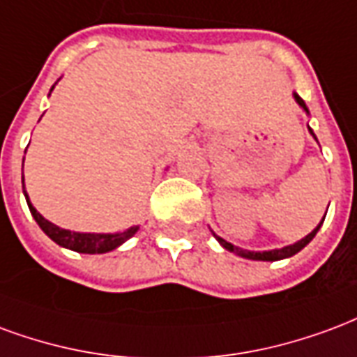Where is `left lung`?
<instances>
[{"label":"left lung","mask_w":357,"mask_h":357,"mask_svg":"<svg viewBox=\"0 0 357 357\" xmlns=\"http://www.w3.org/2000/svg\"><path fill=\"white\" fill-rule=\"evenodd\" d=\"M293 96H295V100L296 104L303 108L306 114H310L308 112V106L304 104V100L301 98V96L296 95V93H293ZM308 131H310V135L316 139V135H314V131H312L310 127H308ZM317 140V139H316ZM329 209V207H327ZM325 215H327V211H325ZM325 215L324 218H321V222L312 230L308 236H304L303 239H298L296 243H293V245H285L282 247V249H272V251H249V249H241V247L238 245H234V243H230V241H226V239H222L220 236H217V234H213L215 238H217V241L220 243V245L225 247L226 251H230V253H236L238 257H243V259H249V261H268V262H274V261H283V259H289V257H293V255H296L301 249H304V247L308 245L310 243L312 239H314V236L317 234V230L321 228V225H324V220H325Z\"/></svg>","instance_id":"8db88e82"}]
</instances>
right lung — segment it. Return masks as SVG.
Segmentation results:
<instances>
[{
    "mask_svg": "<svg viewBox=\"0 0 357 357\" xmlns=\"http://www.w3.org/2000/svg\"><path fill=\"white\" fill-rule=\"evenodd\" d=\"M54 89V85L51 87V91ZM22 167H24V160H22ZM22 190H24V175H22ZM26 204L30 207V213L32 217L36 218V222L40 225V228L43 232L53 239L54 243H59L61 247H66V249H72L75 253H87V255H100L108 253V251H114L118 249L119 245H123L125 241L129 238H132L139 226H131L123 232H114V234H91V232H72V230H64L61 226L49 222L45 217H41L38 209L33 207L30 197L26 194L24 190Z\"/></svg>",
    "mask_w": 357,
    "mask_h": 357,
    "instance_id": "1",
    "label": "right lung"
}]
</instances>
